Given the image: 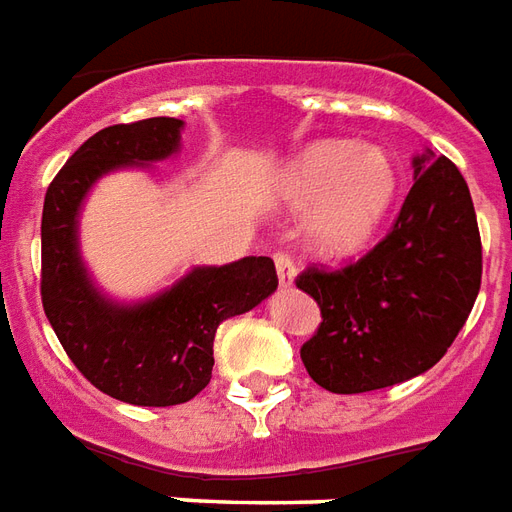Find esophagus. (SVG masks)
Segmentation results:
<instances>
[{"instance_id":"34e87169","label":"esophagus","mask_w":512,"mask_h":512,"mask_svg":"<svg viewBox=\"0 0 512 512\" xmlns=\"http://www.w3.org/2000/svg\"><path fill=\"white\" fill-rule=\"evenodd\" d=\"M274 263H276V274H279V285H282V287H293L295 263H293V260H290V255H285V252H279V255H274Z\"/></svg>"}]
</instances>
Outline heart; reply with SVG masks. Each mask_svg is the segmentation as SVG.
I'll return each instance as SVG.
<instances>
[{
	"label": "heart",
	"instance_id": "1",
	"mask_svg": "<svg viewBox=\"0 0 512 512\" xmlns=\"http://www.w3.org/2000/svg\"><path fill=\"white\" fill-rule=\"evenodd\" d=\"M399 192L388 151L352 140H317L287 168L282 195L309 211V238L320 255L350 257L369 244Z\"/></svg>",
	"mask_w": 512,
	"mask_h": 512
}]
</instances>
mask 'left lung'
<instances>
[{"instance_id": "obj_1", "label": "left lung", "mask_w": 512, "mask_h": 512, "mask_svg": "<svg viewBox=\"0 0 512 512\" xmlns=\"http://www.w3.org/2000/svg\"><path fill=\"white\" fill-rule=\"evenodd\" d=\"M415 157V184L380 244L336 271L306 268L295 287L323 323L301 361L331 393L391 388L448 352L475 306L483 249L464 176L448 157Z\"/></svg>"}]
</instances>
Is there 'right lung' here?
<instances>
[{"mask_svg": "<svg viewBox=\"0 0 512 512\" xmlns=\"http://www.w3.org/2000/svg\"><path fill=\"white\" fill-rule=\"evenodd\" d=\"M181 127L184 121L168 116L105 127L75 151L45 192V317L94 388L138 407L195 399L211 382L219 323L255 309L279 285L271 257H244L227 266L192 268L140 304H116L94 287L78 252L83 198L111 170L176 154Z\"/></svg>", "mask_w": 512, "mask_h": 512, "instance_id": "1", "label": "right lung"}]
</instances>
